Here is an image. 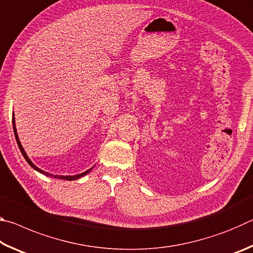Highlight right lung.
I'll list each match as a JSON object with an SVG mask.
<instances>
[{
	"mask_svg": "<svg viewBox=\"0 0 253 253\" xmlns=\"http://www.w3.org/2000/svg\"><path fill=\"white\" fill-rule=\"evenodd\" d=\"M12 123H13V130H14V136H15L16 143H18V146H19V148H20L21 153H22V155L24 156L25 161H27V162L29 163V165L31 166V168H33L34 169H37L38 172H40V173H42V174H45L46 176H50V177L60 178V179H67V181H74V179H78V178H80L81 176H84V175L88 174V173L90 172V170H91V169H88L87 172H84V173H81V174H78V175H74V176H62V175H52V174H50V173H46V172H44V170H42V169H38L37 166L34 165L33 163L29 160V157H28L27 154H25L24 149H23V147H22V145H21V143H20V139H19V137H18V132H16V128H15V122H14V117H13V119H12Z\"/></svg>",
	"mask_w": 253,
	"mask_h": 253,
	"instance_id": "obj_1",
	"label": "right lung"
}]
</instances>
